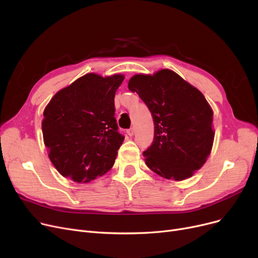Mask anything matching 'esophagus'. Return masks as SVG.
I'll return each mask as SVG.
<instances>
[{"mask_svg":"<svg viewBox=\"0 0 258 258\" xmlns=\"http://www.w3.org/2000/svg\"><path fill=\"white\" fill-rule=\"evenodd\" d=\"M126 134H127L128 136H131V137H132V136L134 135V128H133V127L127 128V130H126Z\"/></svg>","mask_w":258,"mask_h":258,"instance_id":"1","label":"esophagus"}]
</instances>
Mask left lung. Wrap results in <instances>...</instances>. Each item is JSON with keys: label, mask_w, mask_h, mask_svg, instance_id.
Segmentation results:
<instances>
[{"label": "left lung", "mask_w": 258, "mask_h": 258, "mask_svg": "<svg viewBox=\"0 0 258 258\" xmlns=\"http://www.w3.org/2000/svg\"><path fill=\"white\" fill-rule=\"evenodd\" d=\"M128 89L147 104L154 121L145 163L165 179L191 177L207 161L214 141L213 111L205 96L170 70L134 76Z\"/></svg>", "instance_id": "obj_1"}]
</instances>
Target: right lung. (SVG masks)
<instances>
[{"mask_svg": "<svg viewBox=\"0 0 258 258\" xmlns=\"http://www.w3.org/2000/svg\"><path fill=\"white\" fill-rule=\"evenodd\" d=\"M123 79L87 74L55 94L44 109V143L62 176L88 182L114 165L124 140L118 133L114 100Z\"/></svg>", "mask_w": 258, "mask_h": 258, "instance_id": "add662e5", "label": "right lung"}]
</instances>
